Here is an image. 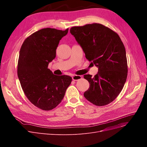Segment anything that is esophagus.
<instances>
[{
    "label": "esophagus",
    "mask_w": 147,
    "mask_h": 147,
    "mask_svg": "<svg viewBox=\"0 0 147 147\" xmlns=\"http://www.w3.org/2000/svg\"><path fill=\"white\" fill-rule=\"evenodd\" d=\"M82 76H78V75H74L72 76V79L74 81H78L79 80L82 79Z\"/></svg>",
    "instance_id": "esophagus-1"
}]
</instances>
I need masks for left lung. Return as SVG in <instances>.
Here are the masks:
<instances>
[{"mask_svg": "<svg viewBox=\"0 0 147 147\" xmlns=\"http://www.w3.org/2000/svg\"><path fill=\"white\" fill-rule=\"evenodd\" d=\"M69 32L86 59L98 68L94 78L84 75L90 84L84 96L97 106L109 104L117 97L126 81L127 64L124 45L116 33L101 24L73 27Z\"/></svg>", "mask_w": 147, "mask_h": 147, "instance_id": "obj_1", "label": "left lung"}]
</instances>
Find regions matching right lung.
<instances>
[{
    "instance_id": "right-lung-1",
    "label": "right lung",
    "mask_w": 147,
    "mask_h": 147,
    "mask_svg": "<svg viewBox=\"0 0 147 147\" xmlns=\"http://www.w3.org/2000/svg\"><path fill=\"white\" fill-rule=\"evenodd\" d=\"M68 32V28L41 29L28 37L20 51L17 73L21 86L29 101L43 110H52L61 102L72 80L69 76L54 75L48 68L59 40Z\"/></svg>"
}]
</instances>
